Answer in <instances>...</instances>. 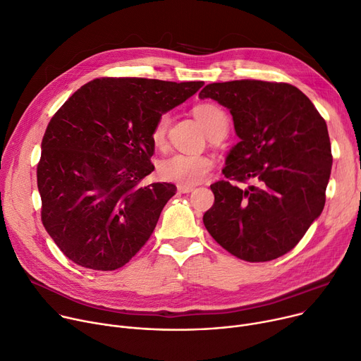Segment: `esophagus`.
<instances>
[{
    "instance_id": "esophagus-1",
    "label": "esophagus",
    "mask_w": 361,
    "mask_h": 361,
    "mask_svg": "<svg viewBox=\"0 0 361 361\" xmlns=\"http://www.w3.org/2000/svg\"><path fill=\"white\" fill-rule=\"evenodd\" d=\"M177 188H178V191H180V192H184V194H185V192H190V191H192V190H194V187H192V185H183V184H178V187H177Z\"/></svg>"
}]
</instances>
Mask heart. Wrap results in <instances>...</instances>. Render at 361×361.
I'll return each mask as SVG.
<instances>
[{
	"mask_svg": "<svg viewBox=\"0 0 361 361\" xmlns=\"http://www.w3.org/2000/svg\"><path fill=\"white\" fill-rule=\"evenodd\" d=\"M194 115L199 119L206 133L212 137L217 133L226 134L228 118L226 112L213 104H200L194 108ZM170 125V115L161 114L151 130V140L155 147L166 142ZM213 169V159L204 154L174 152L164 157L158 162V174L162 180L173 181L183 185H192L200 183Z\"/></svg>",
	"mask_w": 361,
	"mask_h": 361,
	"instance_id": "obj_1",
	"label": "heart"
}]
</instances>
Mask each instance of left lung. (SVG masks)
Wrapping results in <instances>:
<instances>
[{
  "label": "left lung",
  "instance_id": "1",
  "mask_svg": "<svg viewBox=\"0 0 361 361\" xmlns=\"http://www.w3.org/2000/svg\"><path fill=\"white\" fill-rule=\"evenodd\" d=\"M199 96L231 111L240 138L226 158V180L210 185L207 232L246 262L288 253L325 204L333 155L324 118L298 87L282 82L210 83ZM247 180L254 184L238 187Z\"/></svg>",
  "mask_w": 361,
  "mask_h": 361
}]
</instances>
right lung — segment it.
Wrapping results in <instances>:
<instances>
[{"label": "right lung", "mask_w": 361, "mask_h": 361, "mask_svg": "<svg viewBox=\"0 0 361 361\" xmlns=\"http://www.w3.org/2000/svg\"><path fill=\"white\" fill-rule=\"evenodd\" d=\"M203 85L99 78L53 115L37 164L42 221L76 265L115 271L147 243L177 191L144 183L154 171L152 126Z\"/></svg>", "instance_id": "obj_1"}]
</instances>
